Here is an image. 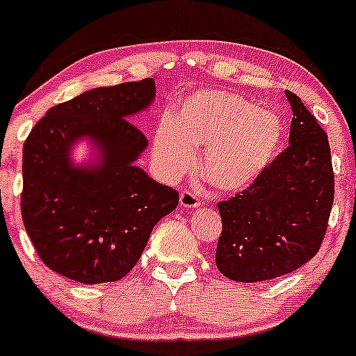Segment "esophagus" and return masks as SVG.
<instances>
[{"mask_svg": "<svg viewBox=\"0 0 356 356\" xmlns=\"http://www.w3.org/2000/svg\"><path fill=\"white\" fill-rule=\"evenodd\" d=\"M179 205L185 209H193V207H199L200 200L193 192H190V190H183V192L179 193Z\"/></svg>", "mask_w": 356, "mask_h": 356, "instance_id": "1", "label": "esophagus"}]
</instances>
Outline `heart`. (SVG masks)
<instances>
[{
	"label": "heart",
	"mask_w": 356,
	"mask_h": 356,
	"mask_svg": "<svg viewBox=\"0 0 356 356\" xmlns=\"http://www.w3.org/2000/svg\"><path fill=\"white\" fill-rule=\"evenodd\" d=\"M283 124L276 115L233 92H202L183 102L177 122L157 128L154 152L170 178L185 175L205 147L202 177L212 186L236 192L250 185L276 157Z\"/></svg>",
	"instance_id": "heart-1"
}]
</instances>
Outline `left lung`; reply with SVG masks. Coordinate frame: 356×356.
Returning a JSON list of instances; mask_svg holds the SVG:
<instances>
[{"instance_id":"left-lung-1","label":"left lung","mask_w":356,"mask_h":356,"mask_svg":"<svg viewBox=\"0 0 356 356\" xmlns=\"http://www.w3.org/2000/svg\"><path fill=\"white\" fill-rule=\"evenodd\" d=\"M293 120L289 145L243 192L218 204L222 232L219 273L259 283L293 273L321 248L334 200L325 131L302 99L286 90Z\"/></svg>"}]
</instances>
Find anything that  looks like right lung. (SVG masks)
<instances>
[{
    "mask_svg": "<svg viewBox=\"0 0 356 356\" xmlns=\"http://www.w3.org/2000/svg\"><path fill=\"white\" fill-rule=\"evenodd\" d=\"M154 79L87 90L53 106L24 144L22 219L51 270L83 284L111 283L140 259L178 192L135 166L145 135L130 116L149 108ZM89 138L102 163L75 167L69 151Z\"/></svg>",
    "mask_w": 356,
    "mask_h": 356,
    "instance_id": "add662e5",
    "label": "right lung"
}]
</instances>
